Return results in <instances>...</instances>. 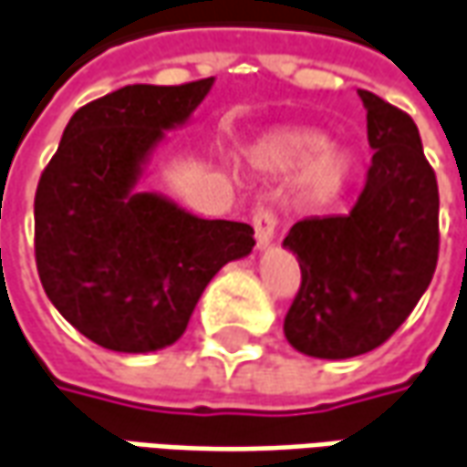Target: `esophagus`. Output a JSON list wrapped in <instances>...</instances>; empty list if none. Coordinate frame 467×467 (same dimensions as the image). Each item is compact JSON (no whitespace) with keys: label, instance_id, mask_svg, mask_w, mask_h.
I'll return each mask as SVG.
<instances>
[{"label":"esophagus","instance_id":"34e87169","mask_svg":"<svg viewBox=\"0 0 467 467\" xmlns=\"http://www.w3.org/2000/svg\"><path fill=\"white\" fill-rule=\"evenodd\" d=\"M253 227H255V243L260 250L271 247L275 237V214L271 209L258 207L253 212Z\"/></svg>","mask_w":467,"mask_h":467}]
</instances>
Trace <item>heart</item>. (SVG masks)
Here are the masks:
<instances>
[{"label": "heart", "instance_id": "b5f03b06", "mask_svg": "<svg viewBox=\"0 0 467 467\" xmlns=\"http://www.w3.org/2000/svg\"><path fill=\"white\" fill-rule=\"evenodd\" d=\"M260 166L288 171L301 166L299 192L314 204L340 199L358 173V155L340 142H327L325 132L312 127H286L268 132L255 145Z\"/></svg>", "mask_w": 467, "mask_h": 467}]
</instances>
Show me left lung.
<instances>
[{
    "mask_svg": "<svg viewBox=\"0 0 467 467\" xmlns=\"http://www.w3.org/2000/svg\"><path fill=\"white\" fill-rule=\"evenodd\" d=\"M376 150L348 214L306 217L284 237L301 288L284 322L294 350L345 360L370 353L404 325L437 268L440 193L407 112L358 88Z\"/></svg>",
    "mask_w": 467,
    "mask_h": 467,
    "instance_id": "8db88e82",
    "label": "left lung"
}]
</instances>
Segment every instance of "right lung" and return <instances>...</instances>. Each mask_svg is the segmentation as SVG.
Masks as SVG:
<instances>
[{
  "label": "right lung",
  "instance_id": "right-lung-1",
  "mask_svg": "<svg viewBox=\"0 0 467 467\" xmlns=\"http://www.w3.org/2000/svg\"><path fill=\"white\" fill-rule=\"evenodd\" d=\"M214 87L132 84L68 119L35 193V260L66 322L114 353L179 340L207 284L255 245L245 222L202 220L140 192L150 158Z\"/></svg>",
  "mask_w": 467,
  "mask_h": 467
}]
</instances>
